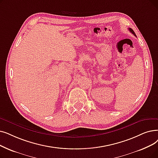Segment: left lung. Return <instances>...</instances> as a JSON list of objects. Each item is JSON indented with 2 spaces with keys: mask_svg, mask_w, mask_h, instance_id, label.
<instances>
[{
  "mask_svg": "<svg viewBox=\"0 0 158 158\" xmlns=\"http://www.w3.org/2000/svg\"><path fill=\"white\" fill-rule=\"evenodd\" d=\"M128 30H129V31H130V32H131V33H132V34H134V35H135V36L136 37V35H135V33H134V31H133V30H132V28H129Z\"/></svg>",
  "mask_w": 158,
  "mask_h": 158,
  "instance_id": "1",
  "label": "left lung"
}]
</instances>
